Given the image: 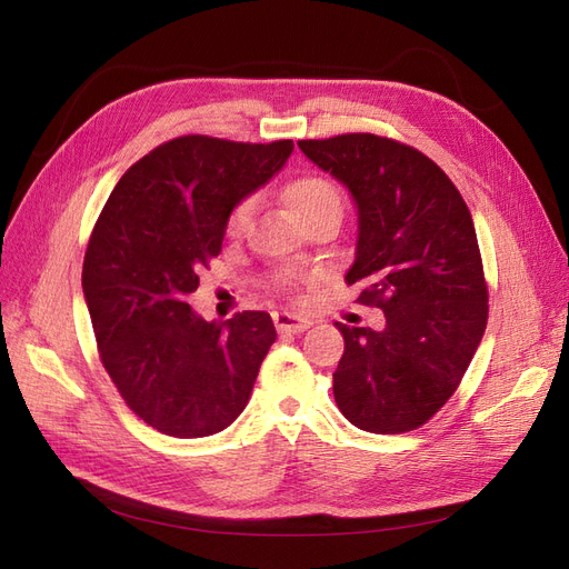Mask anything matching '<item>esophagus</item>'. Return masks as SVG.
Wrapping results in <instances>:
<instances>
[{"label": "esophagus", "instance_id": "1", "mask_svg": "<svg viewBox=\"0 0 569 569\" xmlns=\"http://www.w3.org/2000/svg\"><path fill=\"white\" fill-rule=\"evenodd\" d=\"M272 320L280 335H299L311 327V320L301 316H291V313H272Z\"/></svg>", "mask_w": 569, "mask_h": 569}]
</instances>
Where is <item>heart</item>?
<instances>
[{
    "instance_id": "1",
    "label": "heart",
    "mask_w": 569,
    "mask_h": 569,
    "mask_svg": "<svg viewBox=\"0 0 569 569\" xmlns=\"http://www.w3.org/2000/svg\"><path fill=\"white\" fill-rule=\"evenodd\" d=\"M282 201L299 226H306L308 220L327 216V213L341 216V209H343L339 187L332 180L316 173H306V176L287 180L282 187ZM249 218H251V201H239L228 216V226H226L228 234L230 237L242 234ZM272 289L280 291V295H289V291L295 289V282L289 278H274Z\"/></svg>"
}]
</instances>
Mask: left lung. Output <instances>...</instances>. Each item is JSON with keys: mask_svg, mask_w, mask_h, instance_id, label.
Masks as SVG:
<instances>
[{"mask_svg": "<svg viewBox=\"0 0 569 569\" xmlns=\"http://www.w3.org/2000/svg\"><path fill=\"white\" fill-rule=\"evenodd\" d=\"M318 168L358 206L356 261L347 284L382 308L385 327H349L332 375L335 401L372 435L422 427L451 399L489 318V289L468 203L416 147L372 132L301 140Z\"/></svg>", "mask_w": 569, "mask_h": 569, "instance_id": "8db88e82", "label": "left lung"}]
</instances>
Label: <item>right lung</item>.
<instances>
[{
    "mask_svg": "<svg viewBox=\"0 0 569 569\" xmlns=\"http://www.w3.org/2000/svg\"><path fill=\"white\" fill-rule=\"evenodd\" d=\"M291 149V140L176 137L126 170L94 222L82 291L99 360L128 408L161 435L230 427L278 339L266 311L206 322L187 299L220 253L230 211Z\"/></svg>",
    "mask_w": 569,
    "mask_h": 569,
    "instance_id": "obj_1",
    "label": "right lung"
}]
</instances>
